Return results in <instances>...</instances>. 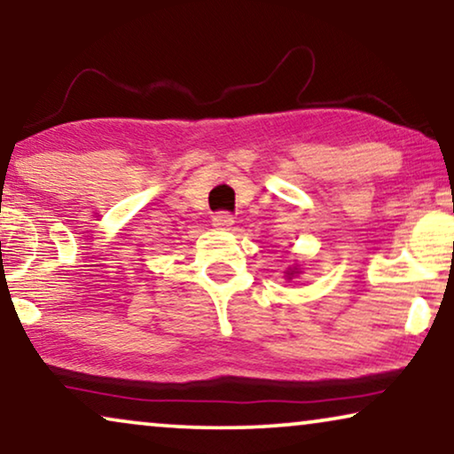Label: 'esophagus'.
I'll use <instances>...</instances> for the list:
<instances>
[{
  "mask_svg": "<svg viewBox=\"0 0 454 454\" xmlns=\"http://www.w3.org/2000/svg\"><path fill=\"white\" fill-rule=\"evenodd\" d=\"M213 225L216 229H229L233 225V215L225 213V210H221V213H215L213 215Z\"/></svg>",
  "mask_w": 454,
  "mask_h": 454,
  "instance_id": "1",
  "label": "esophagus"
}]
</instances>
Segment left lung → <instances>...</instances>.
Segmentation results:
<instances>
[{"instance_id":"1","label":"left lung","mask_w":454,"mask_h":454,"mask_svg":"<svg viewBox=\"0 0 454 454\" xmlns=\"http://www.w3.org/2000/svg\"><path fill=\"white\" fill-rule=\"evenodd\" d=\"M294 272H295V270H291V275H294Z\"/></svg>"}]
</instances>
